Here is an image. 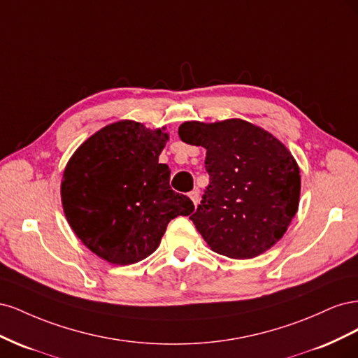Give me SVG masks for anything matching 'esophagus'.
<instances>
[{"mask_svg": "<svg viewBox=\"0 0 358 358\" xmlns=\"http://www.w3.org/2000/svg\"><path fill=\"white\" fill-rule=\"evenodd\" d=\"M199 194H200V192H199V189H192V191L188 194L189 199L192 200V203L196 204V206L199 204Z\"/></svg>", "mask_w": 358, "mask_h": 358, "instance_id": "esophagus-1", "label": "esophagus"}]
</instances>
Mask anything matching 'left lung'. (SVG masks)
Listing matches in <instances>:
<instances>
[{
	"instance_id": "8db88e82",
	"label": "left lung",
	"mask_w": 358,
	"mask_h": 358,
	"mask_svg": "<svg viewBox=\"0 0 358 358\" xmlns=\"http://www.w3.org/2000/svg\"><path fill=\"white\" fill-rule=\"evenodd\" d=\"M179 137L203 146L209 185L189 220L215 252L254 258L287 231L300 197V170L288 149L242 119L185 122Z\"/></svg>"
}]
</instances>
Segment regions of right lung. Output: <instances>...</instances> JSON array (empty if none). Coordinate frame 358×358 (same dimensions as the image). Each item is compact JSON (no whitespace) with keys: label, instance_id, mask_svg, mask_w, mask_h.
<instances>
[{"label":"right lung","instance_id":"1","mask_svg":"<svg viewBox=\"0 0 358 358\" xmlns=\"http://www.w3.org/2000/svg\"><path fill=\"white\" fill-rule=\"evenodd\" d=\"M167 137L133 121L115 122L86 140L64 171L61 197L70 227L112 264L146 258L167 224L194 210L187 196L170 188L169 166L158 162Z\"/></svg>","mask_w":358,"mask_h":358}]
</instances>
